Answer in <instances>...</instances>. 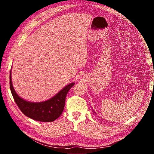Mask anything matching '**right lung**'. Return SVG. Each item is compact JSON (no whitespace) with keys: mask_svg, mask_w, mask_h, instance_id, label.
<instances>
[{"mask_svg":"<svg viewBox=\"0 0 154 154\" xmlns=\"http://www.w3.org/2000/svg\"><path fill=\"white\" fill-rule=\"evenodd\" d=\"M9 78L12 96L21 111L28 118L43 122H53L60 116L64 108L66 94L75 84L74 83H70L48 100L41 103H31L20 98L15 92L12 85L11 72Z\"/></svg>","mask_w":154,"mask_h":154,"instance_id":"1","label":"right lung"}]
</instances>
